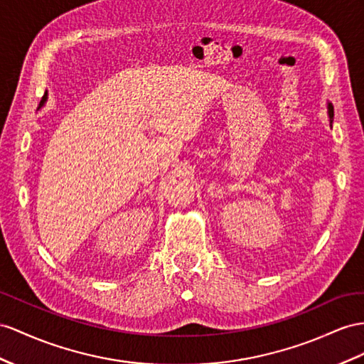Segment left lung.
Segmentation results:
<instances>
[{"label":"left lung","instance_id":"1","mask_svg":"<svg viewBox=\"0 0 364 364\" xmlns=\"http://www.w3.org/2000/svg\"><path fill=\"white\" fill-rule=\"evenodd\" d=\"M328 115H329V123H333V106L331 102H328Z\"/></svg>","mask_w":364,"mask_h":364}]
</instances>
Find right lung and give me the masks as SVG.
Segmentation results:
<instances>
[{"label":"right lung","mask_w":364,"mask_h":364,"mask_svg":"<svg viewBox=\"0 0 364 364\" xmlns=\"http://www.w3.org/2000/svg\"><path fill=\"white\" fill-rule=\"evenodd\" d=\"M46 100H48V93H44V97H43V100H41V102H40V107L44 105Z\"/></svg>","instance_id":"obj_1"}]
</instances>
